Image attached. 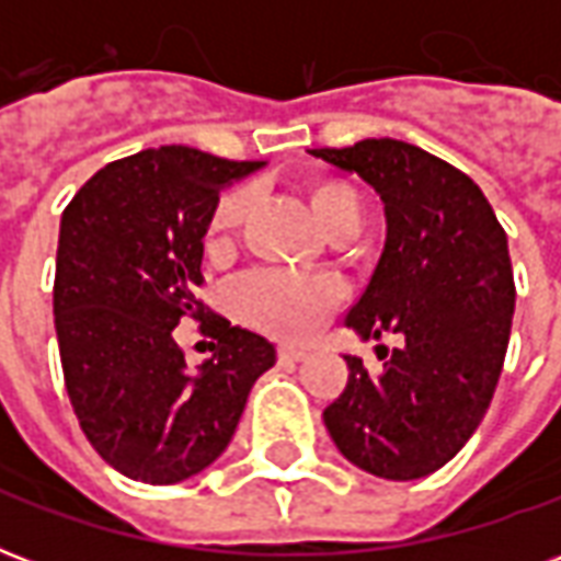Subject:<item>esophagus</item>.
<instances>
[{
    "instance_id": "34e87169",
    "label": "esophagus",
    "mask_w": 561,
    "mask_h": 561,
    "mask_svg": "<svg viewBox=\"0 0 561 561\" xmlns=\"http://www.w3.org/2000/svg\"><path fill=\"white\" fill-rule=\"evenodd\" d=\"M279 357L282 360H306V357H309V352H306V348H300V345L285 342V345L279 348Z\"/></svg>"
}]
</instances>
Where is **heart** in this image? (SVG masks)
Listing matches in <instances>:
<instances>
[{"instance_id": "obj_1", "label": "heart", "mask_w": 561, "mask_h": 561, "mask_svg": "<svg viewBox=\"0 0 561 561\" xmlns=\"http://www.w3.org/2000/svg\"><path fill=\"white\" fill-rule=\"evenodd\" d=\"M252 201H255L252 188H233L216 204L207 225V249L213 255H231L237 237L249 219ZM309 201H312L318 225L328 237L345 228H360L364 221L360 197L354 195V188L348 185H318ZM336 300H340V285L333 279H306V276H291L282 270L249 273L233 288V304L240 309V316L249 318L252 324L288 333V336L312 333Z\"/></svg>"}]
</instances>
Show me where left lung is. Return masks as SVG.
Segmentation results:
<instances>
[{
    "instance_id": "obj_1",
    "label": "left lung",
    "mask_w": 561,
    "mask_h": 561,
    "mask_svg": "<svg viewBox=\"0 0 561 561\" xmlns=\"http://www.w3.org/2000/svg\"><path fill=\"white\" fill-rule=\"evenodd\" d=\"M312 156L357 173L385 204V249L345 328L364 342L402 336L393 352L376 345V376L342 354L348 385L324 426L357 469L417 481L457 457L493 400L517 300L507 237L466 173L405 140Z\"/></svg>"
}]
</instances>
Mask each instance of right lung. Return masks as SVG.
Here are the masks:
<instances>
[{
  "label": "right lung",
  "mask_w": 561,
  "mask_h": 561,
  "mask_svg": "<svg viewBox=\"0 0 561 561\" xmlns=\"http://www.w3.org/2000/svg\"><path fill=\"white\" fill-rule=\"evenodd\" d=\"M267 161L192 147L107 164L62 213L54 316L68 400L99 457L131 481H188L225 454L276 345L216 318L219 345L188 369L173 328L201 316L204 237L219 195Z\"/></svg>",
  "instance_id": "add662e5"
}]
</instances>
